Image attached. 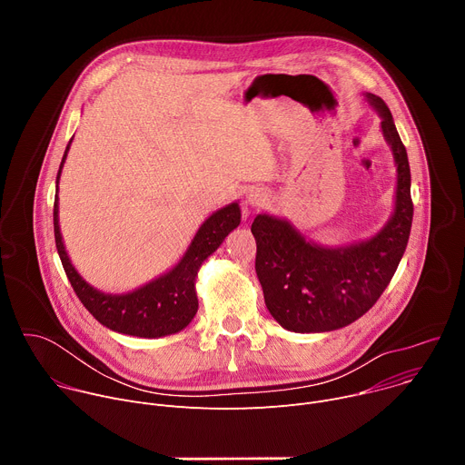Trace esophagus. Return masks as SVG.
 Here are the masks:
<instances>
[{
	"instance_id": "34e87169",
	"label": "esophagus",
	"mask_w": 465,
	"mask_h": 465,
	"mask_svg": "<svg viewBox=\"0 0 465 465\" xmlns=\"http://www.w3.org/2000/svg\"><path fill=\"white\" fill-rule=\"evenodd\" d=\"M264 198H267V194H264L262 189L252 187V189L248 191V194H246V204H250V206H259V204L264 203Z\"/></svg>"
}]
</instances>
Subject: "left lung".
Segmentation results:
<instances>
[{"label":"left lung","instance_id":"obj_1","mask_svg":"<svg viewBox=\"0 0 465 465\" xmlns=\"http://www.w3.org/2000/svg\"><path fill=\"white\" fill-rule=\"evenodd\" d=\"M364 97L381 117L397 173L388 223L373 237L346 246L318 244L287 219L269 213H259L252 223L264 303L274 320L294 333H323L359 320L388 287L409 242L414 206L407 149L384 101L373 94Z\"/></svg>","mask_w":465,"mask_h":465}]
</instances>
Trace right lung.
<instances>
[{"mask_svg":"<svg viewBox=\"0 0 465 465\" xmlns=\"http://www.w3.org/2000/svg\"><path fill=\"white\" fill-rule=\"evenodd\" d=\"M72 142L74 138L70 140L68 147L64 151L58 174H56L53 226H54V242L62 261V267L75 294L99 323L115 331V333L142 337V339H160V337L178 333V331L189 325V322L194 318L198 311L194 283L203 262L223 244L228 233L241 224L239 203H232L217 210L215 213H212L194 233L182 259L165 274L154 278L153 282L134 291L121 292V294L103 292L92 287L77 272L68 252H65L62 233H60L58 180H60L65 158H68Z\"/></svg>","mask_w":465,"mask_h":465,"instance_id":"obj_1","label":"right lung"}]
</instances>
